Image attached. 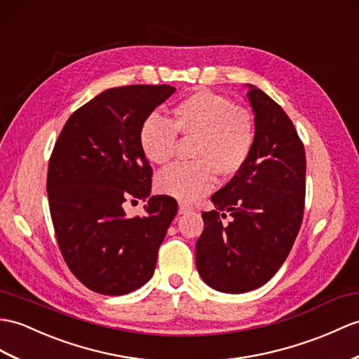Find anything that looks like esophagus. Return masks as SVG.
<instances>
[{
	"instance_id": "1",
	"label": "esophagus",
	"mask_w": 359,
	"mask_h": 359,
	"mask_svg": "<svg viewBox=\"0 0 359 359\" xmlns=\"http://www.w3.org/2000/svg\"><path fill=\"white\" fill-rule=\"evenodd\" d=\"M191 211H194V208L191 206V205H188L185 202H180L179 203V214H188Z\"/></svg>"
}]
</instances>
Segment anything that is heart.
<instances>
[{"instance_id": "1", "label": "heart", "mask_w": 359, "mask_h": 359, "mask_svg": "<svg viewBox=\"0 0 359 359\" xmlns=\"http://www.w3.org/2000/svg\"><path fill=\"white\" fill-rule=\"evenodd\" d=\"M177 133L196 139L193 163L174 165L162 171L156 187L162 194L182 202H196L223 177H234L252 153L255 128L246 108L210 90H197L172 108V125L147 118L139 130V144L148 161L166 165L176 153Z\"/></svg>"}]
</instances>
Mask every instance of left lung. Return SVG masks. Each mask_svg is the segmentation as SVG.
<instances>
[{
	"instance_id": "1",
	"label": "left lung",
	"mask_w": 359,
	"mask_h": 359,
	"mask_svg": "<svg viewBox=\"0 0 359 359\" xmlns=\"http://www.w3.org/2000/svg\"><path fill=\"white\" fill-rule=\"evenodd\" d=\"M255 140L246 165L203 212L205 228L196 243V266L208 286L243 294L268 283L285 263L302 226L306 193V154L292 121L252 84ZM229 213V224L221 219Z\"/></svg>"
}]
</instances>
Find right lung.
<instances>
[{
	"label": "right lung",
	"mask_w": 359,
	"mask_h": 359,
	"mask_svg": "<svg viewBox=\"0 0 359 359\" xmlns=\"http://www.w3.org/2000/svg\"><path fill=\"white\" fill-rule=\"evenodd\" d=\"M176 88L127 86L102 91L74 111L57 137L47 196L61 254L82 285L125 295L153 277L157 251L177 202L151 194V166L139 144L140 125ZM147 200L128 218L127 199Z\"/></svg>",
	"instance_id": "1"
}]
</instances>
